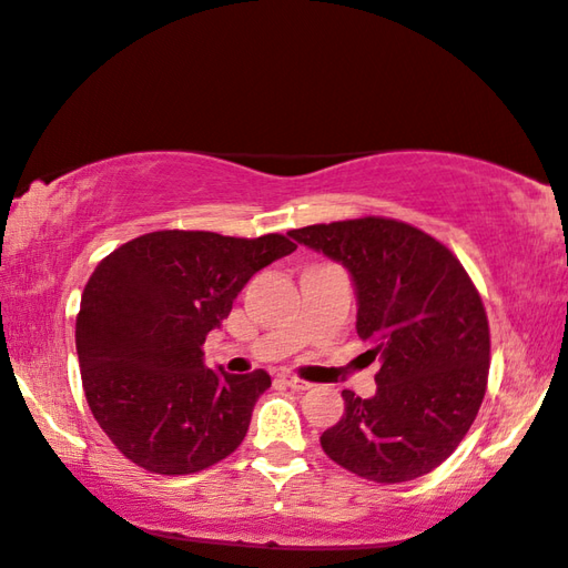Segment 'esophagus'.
<instances>
[{
	"label": "esophagus",
	"instance_id": "1",
	"mask_svg": "<svg viewBox=\"0 0 568 568\" xmlns=\"http://www.w3.org/2000/svg\"><path fill=\"white\" fill-rule=\"evenodd\" d=\"M280 382L286 384L288 388H294V390H308L311 388L308 382L298 379V376H294V374H280Z\"/></svg>",
	"mask_w": 568,
	"mask_h": 568
}]
</instances>
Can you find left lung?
I'll use <instances>...</instances> for the list:
<instances>
[{"label":"left lung","mask_w":568,"mask_h":568,"mask_svg":"<svg viewBox=\"0 0 568 568\" xmlns=\"http://www.w3.org/2000/svg\"><path fill=\"white\" fill-rule=\"evenodd\" d=\"M288 237L347 270L357 335L382 362L372 398L343 390L345 415L321 435L323 452L376 484L430 474L486 394L488 321L469 274L435 237L390 219L306 225Z\"/></svg>","instance_id":"1"}]
</instances>
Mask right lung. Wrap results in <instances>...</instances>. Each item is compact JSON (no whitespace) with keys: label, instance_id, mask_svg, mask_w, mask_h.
<instances>
[{"label":"right lung","instance_id":"1","mask_svg":"<svg viewBox=\"0 0 568 568\" xmlns=\"http://www.w3.org/2000/svg\"><path fill=\"white\" fill-rule=\"evenodd\" d=\"M284 235L255 241L158 231L113 250L84 286L74 345L97 423L123 457L153 474H194L241 447L267 372L204 362L252 274L292 255Z\"/></svg>","mask_w":568,"mask_h":568}]
</instances>
